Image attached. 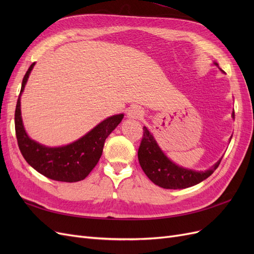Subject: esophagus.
<instances>
[{"label":"esophagus","mask_w":254,"mask_h":254,"mask_svg":"<svg viewBox=\"0 0 254 254\" xmlns=\"http://www.w3.org/2000/svg\"><path fill=\"white\" fill-rule=\"evenodd\" d=\"M143 114H144V111L140 108V107L132 106L130 107L127 111V118L137 120V119H141L143 117Z\"/></svg>","instance_id":"esophagus-1"}]
</instances>
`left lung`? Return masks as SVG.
I'll return each instance as SVG.
<instances>
[{
  "mask_svg": "<svg viewBox=\"0 0 254 254\" xmlns=\"http://www.w3.org/2000/svg\"><path fill=\"white\" fill-rule=\"evenodd\" d=\"M214 64L218 66L216 63ZM220 71L222 72V70ZM232 118L234 119V112ZM143 130V139L137 151V158L146 176L161 188L178 190L196 186L210 177L220 164L222 158L204 172H197L177 165L166 157L147 127L144 126Z\"/></svg>",
  "mask_w": 254,
  "mask_h": 254,
  "instance_id": "1",
  "label": "left lung"
}]
</instances>
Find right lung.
Here are the masks:
<instances>
[{
    "instance_id": "obj_1",
    "label": "right lung",
    "mask_w": 254,
    "mask_h": 254,
    "mask_svg": "<svg viewBox=\"0 0 254 254\" xmlns=\"http://www.w3.org/2000/svg\"><path fill=\"white\" fill-rule=\"evenodd\" d=\"M35 63L28 67L22 80L20 95L14 112V127L22 156L34 170L48 178L63 182L83 180L102 157L108 135L122 122L124 114H117L99 123L88 133L75 142L59 147H49L30 139L21 117V95Z\"/></svg>"
}]
</instances>
